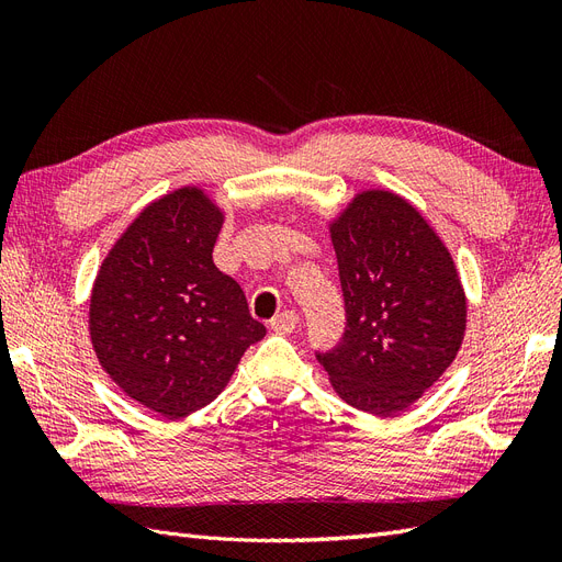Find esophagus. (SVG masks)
I'll list each match as a JSON object with an SVG mask.
<instances>
[{
  "label": "esophagus",
  "mask_w": 562,
  "mask_h": 562,
  "mask_svg": "<svg viewBox=\"0 0 562 562\" xmlns=\"http://www.w3.org/2000/svg\"><path fill=\"white\" fill-rule=\"evenodd\" d=\"M297 323H300L297 314L293 310H285V312H281V314H277L274 318H271L269 326H271V330H274V333L288 335V333H293L297 328Z\"/></svg>",
  "instance_id": "esophagus-1"
}]
</instances>
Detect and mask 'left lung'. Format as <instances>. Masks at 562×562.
Segmentation results:
<instances>
[{
	"label": "left lung",
	"instance_id": "8db88e82",
	"mask_svg": "<svg viewBox=\"0 0 562 562\" xmlns=\"http://www.w3.org/2000/svg\"><path fill=\"white\" fill-rule=\"evenodd\" d=\"M347 330L318 353L337 396L389 417L411 407L454 361L467 295L446 244L411 201L363 190L330 220Z\"/></svg>",
	"mask_w": 562,
	"mask_h": 562
}]
</instances>
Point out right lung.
Returning <instances> with one entry per match:
<instances>
[{
	"label": "right lung",
	"instance_id": "1",
	"mask_svg": "<svg viewBox=\"0 0 562 562\" xmlns=\"http://www.w3.org/2000/svg\"><path fill=\"white\" fill-rule=\"evenodd\" d=\"M225 211L196 184L138 213L100 265L89 333L110 380L147 411L180 419L217 398L265 326L213 265Z\"/></svg>",
	"mask_w": 562,
	"mask_h": 562
}]
</instances>
